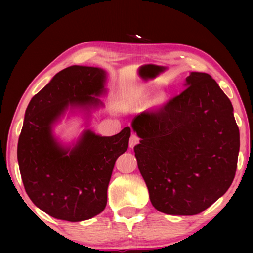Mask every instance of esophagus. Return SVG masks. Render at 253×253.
Listing matches in <instances>:
<instances>
[{
  "label": "esophagus",
  "instance_id": "1",
  "mask_svg": "<svg viewBox=\"0 0 253 253\" xmlns=\"http://www.w3.org/2000/svg\"><path fill=\"white\" fill-rule=\"evenodd\" d=\"M139 140H140V138H139L136 133H132L130 139H129V147L133 148L136 146V144L139 143Z\"/></svg>",
  "mask_w": 253,
  "mask_h": 253
}]
</instances>
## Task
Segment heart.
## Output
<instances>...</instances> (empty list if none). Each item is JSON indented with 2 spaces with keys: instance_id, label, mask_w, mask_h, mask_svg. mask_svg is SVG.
Listing matches in <instances>:
<instances>
[{
  "instance_id": "b5f03b06",
  "label": "heart",
  "mask_w": 253,
  "mask_h": 253,
  "mask_svg": "<svg viewBox=\"0 0 253 253\" xmlns=\"http://www.w3.org/2000/svg\"><path fill=\"white\" fill-rule=\"evenodd\" d=\"M140 94L141 95H146L147 94V91H141L140 92ZM163 100H164V96L162 95V94H158L157 96H155V103H161V102H163Z\"/></svg>"
}]
</instances>
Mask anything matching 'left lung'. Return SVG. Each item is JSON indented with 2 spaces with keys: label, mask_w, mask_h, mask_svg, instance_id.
Returning a JSON list of instances; mask_svg holds the SVG:
<instances>
[{
  "label": "left lung",
  "mask_w": 253,
  "mask_h": 253,
  "mask_svg": "<svg viewBox=\"0 0 253 253\" xmlns=\"http://www.w3.org/2000/svg\"><path fill=\"white\" fill-rule=\"evenodd\" d=\"M186 89L132 121L133 148L158 211L196 215L232 185L240 147L232 102L209 74L192 72Z\"/></svg>",
  "instance_id": "obj_1"
}]
</instances>
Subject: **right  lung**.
<instances>
[{
    "label": "right lung",
    "mask_w": 253,
    "mask_h": 253,
    "mask_svg": "<svg viewBox=\"0 0 253 253\" xmlns=\"http://www.w3.org/2000/svg\"><path fill=\"white\" fill-rule=\"evenodd\" d=\"M106 73L74 65L57 73L29 102L18 139L17 159L25 190L50 216L85 221L105 209L117 158L126 152L130 128L112 137L85 130L73 149L63 148L52 125L68 106L88 109L101 101Z\"/></svg>",
    "instance_id": "obj_1"
}]
</instances>
